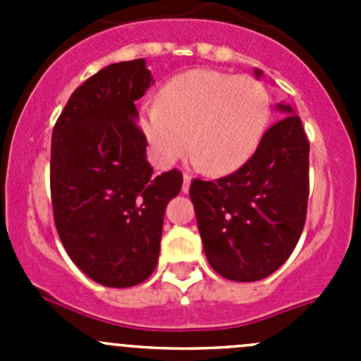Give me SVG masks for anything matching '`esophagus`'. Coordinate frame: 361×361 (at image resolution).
Here are the masks:
<instances>
[{
    "instance_id": "obj_1",
    "label": "esophagus",
    "mask_w": 361,
    "mask_h": 361,
    "mask_svg": "<svg viewBox=\"0 0 361 361\" xmlns=\"http://www.w3.org/2000/svg\"><path fill=\"white\" fill-rule=\"evenodd\" d=\"M190 183H192V176H190V174L185 173L183 174V185H181V190H183L185 194H187V192L190 190Z\"/></svg>"
}]
</instances>
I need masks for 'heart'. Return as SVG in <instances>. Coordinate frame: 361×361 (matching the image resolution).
I'll use <instances>...</instances> for the list:
<instances>
[{
	"label": "heart",
	"mask_w": 361,
	"mask_h": 361,
	"mask_svg": "<svg viewBox=\"0 0 361 361\" xmlns=\"http://www.w3.org/2000/svg\"><path fill=\"white\" fill-rule=\"evenodd\" d=\"M269 118L271 97L258 80L201 68L171 78L157 104L141 110L140 123L160 167L173 166L192 145L199 167L228 174L253 157Z\"/></svg>",
	"instance_id": "1"
}]
</instances>
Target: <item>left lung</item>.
Masks as SVG:
<instances>
[{
	"label": "left lung",
	"mask_w": 361,
	"mask_h": 361,
	"mask_svg": "<svg viewBox=\"0 0 361 361\" xmlns=\"http://www.w3.org/2000/svg\"><path fill=\"white\" fill-rule=\"evenodd\" d=\"M260 78L262 71L255 69ZM269 127L243 167L214 181L190 185L204 253L211 267L231 281L267 278L292 255L304 231L309 197V140L300 116Z\"/></svg>",
	"instance_id": "left-lung-1"
}]
</instances>
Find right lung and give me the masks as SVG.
<instances>
[{
  "label": "right lung",
  "instance_id": "add662e5",
  "mask_svg": "<svg viewBox=\"0 0 361 361\" xmlns=\"http://www.w3.org/2000/svg\"><path fill=\"white\" fill-rule=\"evenodd\" d=\"M154 83L145 59L110 64L82 83L52 130L50 192L57 234L90 279L111 288L155 271L178 169L152 176L136 101Z\"/></svg>",
  "mask_w": 361,
  "mask_h": 361
}]
</instances>
